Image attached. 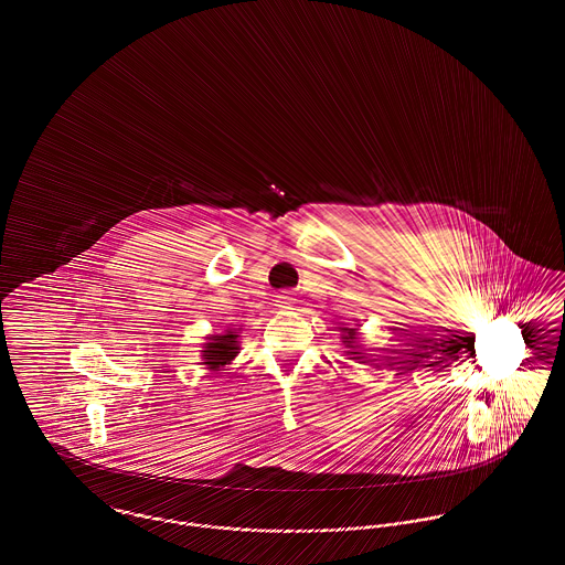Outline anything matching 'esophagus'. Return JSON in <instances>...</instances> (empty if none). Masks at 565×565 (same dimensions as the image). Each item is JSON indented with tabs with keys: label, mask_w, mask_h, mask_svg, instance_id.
I'll use <instances>...</instances> for the list:
<instances>
[{
	"label": "esophagus",
	"mask_w": 565,
	"mask_h": 565,
	"mask_svg": "<svg viewBox=\"0 0 565 565\" xmlns=\"http://www.w3.org/2000/svg\"><path fill=\"white\" fill-rule=\"evenodd\" d=\"M295 301H297V299H295L290 292H281V295H277V306H279V308H290Z\"/></svg>",
	"instance_id": "obj_1"
}]
</instances>
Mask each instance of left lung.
Listing matches in <instances>:
<instances>
[{
	"label": "left lung",
	"instance_id": "8db88e82",
	"mask_svg": "<svg viewBox=\"0 0 565 565\" xmlns=\"http://www.w3.org/2000/svg\"><path fill=\"white\" fill-rule=\"evenodd\" d=\"M340 332H342V344L349 349L347 355H353V360L364 358L362 351H358V349H360V344H358V332L351 330V328H340Z\"/></svg>",
	"mask_w": 565,
	"mask_h": 565
}]
</instances>
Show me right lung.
Returning a JSON list of instances; mask_svg holds the SVG:
<instances>
[{
    "instance_id": "obj_1",
    "label": "right lung",
    "mask_w": 565,
    "mask_h": 565,
    "mask_svg": "<svg viewBox=\"0 0 565 565\" xmlns=\"http://www.w3.org/2000/svg\"><path fill=\"white\" fill-rule=\"evenodd\" d=\"M237 332H225V334H216L210 337L205 347H203V364H207V369L212 371H221V366L228 364L235 355H237Z\"/></svg>"
}]
</instances>
